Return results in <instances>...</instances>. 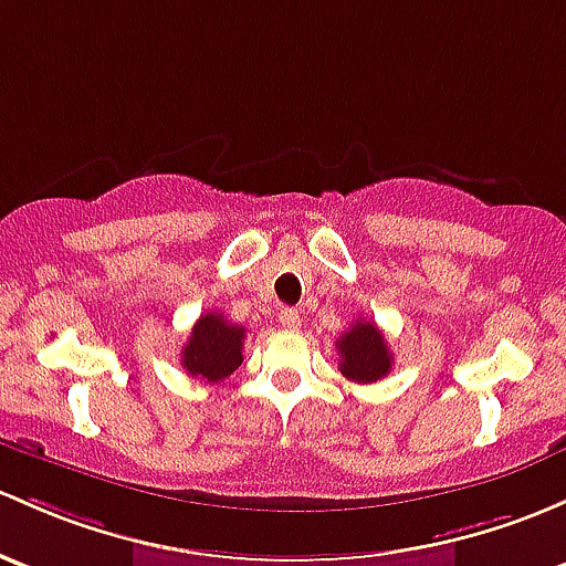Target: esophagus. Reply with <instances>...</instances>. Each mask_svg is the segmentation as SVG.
Segmentation results:
<instances>
[{"label":"esophagus","mask_w":566,"mask_h":566,"mask_svg":"<svg viewBox=\"0 0 566 566\" xmlns=\"http://www.w3.org/2000/svg\"><path fill=\"white\" fill-rule=\"evenodd\" d=\"M279 323H282L284 331H298L301 328L298 308H282V312H279Z\"/></svg>","instance_id":"obj_1"}]
</instances>
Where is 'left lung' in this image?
Returning <instances> with one entry per match:
<instances>
[{
	"mask_svg": "<svg viewBox=\"0 0 566 566\" xmlns=\"http://www.w3.org/2000/svg\"><path fill=\"white\" fill-rule=\"evenodd\" d=\"M336 349L342 358L338 368L353 382H377V379L388 377L392 368V353L374 319H358L349 325V331L342 333V338L336 342Z\"/></svg>",
	"mask_w": 566,
	"mask_h": 566,
	"instance_id": "8db88e82",
	"label": "left lung"
}]
</instances>
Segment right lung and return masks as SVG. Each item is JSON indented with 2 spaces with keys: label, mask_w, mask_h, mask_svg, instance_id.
Segmentation results:
<instances>
[{
  "label": "right lung",
  "mask_w": 566,
  "mask_h": 566,
  "mask_svg": "<svg viewBox=\"0 0 566 566\" xmlns=\"http://www.w3.org/2000/svg\"><path fill=\"white\" fill-rule=\"evenodd\" d=\"M243 336L247 328L228 323L219 312H206L189 333L187 347L181 349V366L189 377L222 382L241 366Z\"/></svg>",
  "instance_id": "right-lung-1"
}]
</instances>
